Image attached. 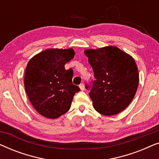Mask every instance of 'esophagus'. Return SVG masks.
<instances>
[{"label":"esophagus","mask_w":159,"mask_h":159,"mask_svg":"<svg viewBox=\"0 0 159 159\" xmlns=\"http://www.w3.org/2000/svg\"><path fill=\"white\" fill-rule=\"evenodd\" d=\"M80 90H84V84L83 83H82V84H80Z\"/></svg>","instance_id":"obj_1"}]
</instances>
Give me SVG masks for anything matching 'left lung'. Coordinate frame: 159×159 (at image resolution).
Listing matches in <instances>:
<instances>
[{"label":"left lung","instance_id":"obj_1","mask_svg":"<svg viewBox=\"0 0 159 159\" xmlns=\"http://www.w3.org/2000/svg\"><path fill=\"white\" fill-rule=\"evenodd\" d=\"M95 80L85 84L93 107L105 116L125 109L137 92L138 69L133 58L116 47L84 51Z\"/></svg>","mask_w":159,"mask_h":159}]
</instances>
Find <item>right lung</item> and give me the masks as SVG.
I'll return each mask as SVG.
<instances>
[{
  "instance_id": "add662e5",
  "label": "right lung",
  "mask_w": 159,
  "mask_h": 159,
  "mask_svg": "<svg viewBox=\"0 0 159 159\" xmlns=\"http://www.w3.org/2000/svg\"><path fill=\"white\" fill-rule=\"evenodd\" d=\"M73 49H48L32 58L25 75V88L32 105L43 116L56 119L68 111L80 88L72 83L73 70L65 69Z\"/></svg>"
}]
</instances>
